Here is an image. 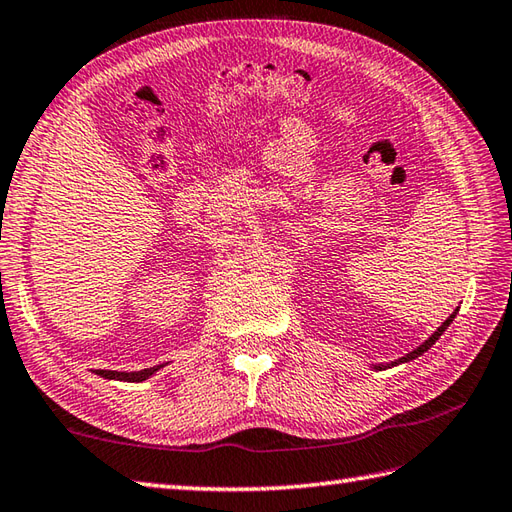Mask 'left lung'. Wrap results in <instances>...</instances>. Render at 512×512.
<instances>
[{"label": "left lung", "mask_w": 512, "mask_h": 512, "mask_svg": "<svg viewBox=\"0 0 512 512\" xmlns=\"http://www.w3.org/2000/svg\"><path fill=\"white\" fill-rule=\"evenodd\" d=\"M459 310V308H457ZM457 310H455V313L453 315H450L448 319H446V322L442 324V326H439L437 330H435V333L433 335H430L428 339H426V342L424 344H419L415 350H413V353H408V355H404V357H399V359H395V362H390V364H375L373 368L375 370H386V368H390V366H397V364H404V362H410V359H417L419 355H424L426 353V350L430 348V346H433L435 342H437V339L439 337H442L444 335V330L450 326V324H453V319H455V315H457Z\"/></svg>", "instance_id": "left-lung-1"}]
</instances>
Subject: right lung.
<instances>
[{"mask_svg":"<svg viewBox=\"0 0 512 512\" xmlns=\"http://www.w3.org/2000/svg\"><path fill=\"white\" fill-rule=\"evenodd\" d=\"M159 368H164V364L153 366V368H144V370H133V373H126V370H95V375L104 377V379H117V382H144L150 375H155Z\"/></svg>","mask_w":512,"mask_h":512,"instance_id":"obj_1","label":"right lung"}]
</instances>
